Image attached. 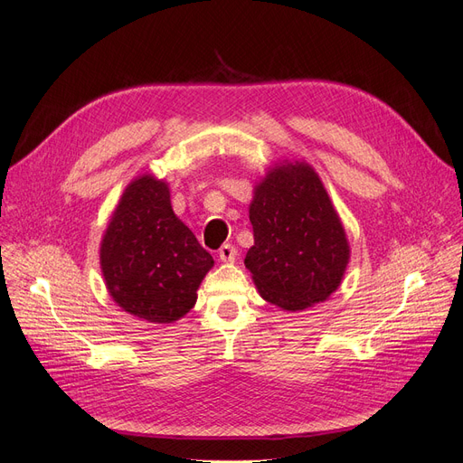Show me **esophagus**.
I'll list each match as a JSON object with an SVG mask.
<instances>
[{"label": "esophagus", "instance_id": "1", "mask_svg": "<svg viewBox=\"0 0 463 463\" xmlns=\"http://www.w3.org/2000/svg\"><path fill=\"white\" fill-rule=\"evenodd\" d=\"M218 257H220V260H222V262H233V260H235V257H237V249H235V245H232V243H223V245L220 247V250H218Z\"/></svg>", "mask_w": 463, "mask_h": 463}]
</instances>
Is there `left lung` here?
<instances>
[{"mask_svg":"<svg viewBox=\"0 0 463 463\" xmlns=\"http://www.w3.org/2000/svg\"><path fill=\"white\" fill-rule=\"evenodd\" d=\"M249 220L255 245L245 266L266 301L303 311L340 286L349 259L345 232L309 165L288 164L266 175Z\"/></svg>","mask_w":463,"mask_h":463,"instance_id":"1","label":"left lung"}]
</instances>
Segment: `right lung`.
Wrapping results in <instances>:
<instances>
[{"label": "right lung", "instance_id": "obj_1", "mask_svg": "<svg viewBox=\"0 0 463 463\" xmlns=\"http://www.w3.org/2000/svg\"><path fill=\"white\" fill-rule=\"evenodd\" d=\"M109 296L154 325L187 315L213 255L172 210L170 191L152 175L125 189L100 247Z\"/></svg>", "mask_w": 463, "mask_h": 463}]
</instances>
